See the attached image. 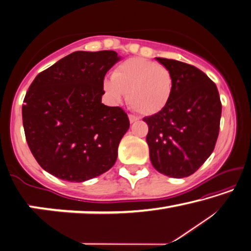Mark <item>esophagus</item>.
<instances>
[{"mask_svg": "<svg viewBox=\"0 0 251 251\" xmlns=\"http://www.w3.org/2000/svg\"><path fill=\"white\" fill-rule=\"evenodd\" d=\"M128 118H129V123H132V124H133V123L137 122L138 119H140V118H138L137 116H135V115H129Z\"/></svg>", "mask_w": 251, "mask_h": 251, "instance_id": "34e87169", "label": "esophagus"}]
</instances>
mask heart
<instances>
[{
    "label": "heart",
    "mask_w": 251,
    "mask_h": 251,
    "mask_svg": "<svg viewBox=\"0 0 251 251\" xmlns=\"http://www.w3.org/2000/svg\"><path fill=\"white\" fill-rule=\"evenodd\" d=\"M102 88L111 101L118 102L127 95L134 110L144 116L159 114L170 102L175 81L169 69L142 57L119 63Z\"/></svg>",
    "instance_id": "obj_1"
}]
</instances>
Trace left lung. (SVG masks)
Wrapping results in <instances>:
<instances>
[{"label":"left lung","instance_id":"left-lung-1","mask_svg":"<svg viewBox=\"0 0 251 251\" xmlns=\"http://www.w3.org/2000/svg\"><path fill=\"white\" fill-rule=\"evenodd\" d=\"M155 59L173 73L175 88L162 111L143 118L149 126L150 159L159 173L188 177L214 150L222 111L219 91L197 67L175 59Z\"/></svg>","mask_w":251,"mask_h":251}]
</instances>
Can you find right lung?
Segmentation results:
<instances>
[{"instance_id":"1","label":"right lung","mask_w":251,"mask_h":251,"mask_svg":"<svg viewBox=\"0 0 251 251\" xmlns=\"http://www.w3.org/2000/svg\"><path fill=\"white\" fill-rule=\"evenodd\" d=\"M119 59L114 50L74 51L30 84L22 104L25 140L47 173L82 182L115 164L129 119L101 97L104 75Z\"/></svg>"}]
</instances>
